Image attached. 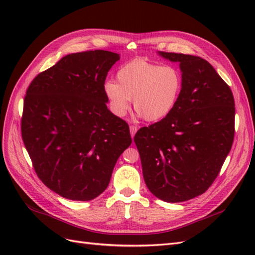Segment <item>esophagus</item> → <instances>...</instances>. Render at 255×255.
<instances>
[{"mask_svg":"<svg viewBox=\"0 0 255 255\" xmlns=\"http://www.w3.org/2000/svg\"><path fill=\"white\" fill-rule=\"evenodd\" d=\"M137 127H135V126H130L129 127V132H130V136H132V138L135 136V134H136V132H137Z\"/></svg>","mask_w":255,"mask_h":255,"instance_id":"esophagus-1","label":"esophagus"}]
</instances>
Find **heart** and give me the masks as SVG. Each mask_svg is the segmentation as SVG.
<instances>
[{"mask_svg":"<svg viewBox=\"0 0 255 255\" xmlns=\"http://www.w3.org/2000/svg\"><path fill=\"white\" fill-rule=\"evenodd\" d=\"M118 83L109 80L103 85L104 94L115 115L123 117L133 99L139 117L155 122L166 118L179 101L183 79L174 66H160L142 58L128 61L119 68Z\"/></svg>","mask_w":255,"mask_h":255,"instance_id":"b5f03b06","label":"heart"}]
</instances>
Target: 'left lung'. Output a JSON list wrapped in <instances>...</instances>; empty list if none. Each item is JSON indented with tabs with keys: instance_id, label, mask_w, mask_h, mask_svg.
<instances>
[{
	"instance_id": "8db88e82",
	"label": "left lung",
	"mask_w": 255,
	"mask_h": 255,
	"mask_svg": "<svg viewBox=\"0 0 255 255\" xmlns=\"http://www.w3.org/2000/svg\"><path fill=\"white\" fill-rule=\"evenodd\" d=\"M179 63L183 87L166 118L141 128L134 141L146 187L165 202L187 201L205 192L232 148L235 103L227 83L205 59L157 52Z\"/></svg>"
}]
</instances>
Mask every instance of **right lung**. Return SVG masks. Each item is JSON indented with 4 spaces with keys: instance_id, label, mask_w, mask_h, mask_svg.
Here are the masks:
<instances>
[{
    "instance_id": "1",
    "label": "right lung",
    "mask_w": 255,
    "mask_h": 255,
    "mask_svg": "<svg viewBox=\"0 0 255 255\" xmlns=\"http://www.w3.org/2000/svg\"><path fill=\"white\" fill-rule=\"evenodd\" d=\"M120 55L68 54L38 74L23 107V142L42 183L57 195L89 201L107 188L129 144L128 123L109 109L103 85Z\"/></svg>"
}]
</instances>
